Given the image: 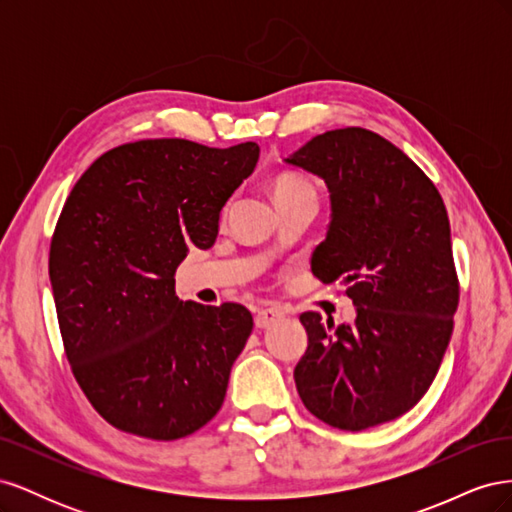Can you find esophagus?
<instances>
[{"label": "esophagus", "instance_id": "esophagus-1", "mask_svg": "<svg viewBox=\"0 0 512 512\" xmlns=\"http://www.w3.org/2000/svg\"><path fill=\"white\" fill-rule=\"evenodd\" d=\"M282 318H284V312L280 307H262L256 312L254 322H256L258 329H269V327H273L275 322H280Z\"/></svg>", "mask_w": 512, "mask_h": 512}]
</instances>
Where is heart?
<instances>
[{
  "mask_svg": "<svg viewBox=\"0 0 512 512\" xmlns=\"http://www.w3.org/2000/svg\"><path fill=\"white\" fill-rule=\"evenodd\" d=\"M273 198L275 203L280 200H288V198H297V196H305V194H316L314 185L309 183L305 177L297 175V173H282L273 179Z\"/></svg>",
  "mask_w": 512,
  "mask_h": 512,
  "instance_id": "heart-1",
  "label": "heart"
}]
</instances>
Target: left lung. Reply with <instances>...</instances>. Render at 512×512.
Masks as SVG:
<instances>
[{
    "mask_svg": "<svg viewBox=\"0 0 512 512\" xmlns=\"http://www.w3.org/2000/svg\"><path fill=\"white\" fill-rule=\"evenodd\" d=\"M286 162L327 183L333 213L312 273L344 282L356 307L339 327L301 314L299 397L337 429L389 423L421 401L451 342L459 280L442 196L404 151L365 128L318 134Z\"/></svg>",
    "mask_w": 512,
    "mask_h": 512,
    "instance_id": "obj_1",
    "label": "left lung"
}]
</instances>
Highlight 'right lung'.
Segmentation results:
<instances>
[{
  "label": "right lung",
  "mask_w": 512,
  "mask_h": 512,
  "mask_svg": "<svg viewBox=\"0 0 512 512\" xmlns=\"http://www.w3.org/2000/svg\"><path fill=\"white\" fill-rule=\"evenodd\" d=\"M258 153L256 143L149 138L102 153L72 188L49 275L72 374L113 427L168 442L222 408L252 314L181 301L175 271L192 245L215 243L220 211Z\"/></svg>",
  "instance_id": "add662e5"
}]
</instances>
